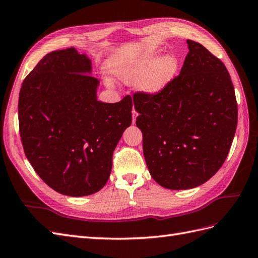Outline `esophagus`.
<instances>
[{
    "instance_id": "1",
    "label": "esophagus",
    "mask_w": 258,
    "mask_h": 258,
    "mask_svg": "<svg viewBox=\"0 0 258 258\" xmlns=\"http://www.w3.org/2000/svg\"><path fill=\"white\" fill-rule=\"evenodd\" d=\"M137 112L135 111V110H133V113H132V121H133V124L135 123V121H136V117H137Z\"/></svg>"
}]
</instances>
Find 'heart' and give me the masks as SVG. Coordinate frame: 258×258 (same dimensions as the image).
<instances>
[{"mask_svg": "<svg viewBox=\"0 0 258 258\" xmlns=\"http://www.w3.org/2000/svg\"><path fill=\"white\" fill-rule=\"evenodd\" d=\"M179 62L174 55H164L159 58L158 52H148L131 60L110 61L112 74L125 84L138 83V88L144 94L155 96L159 94L172 81Z\"/></svg>", "mask_w": 258, "mask_h": 258, "instance_id": "1", "label": "heart"}]
</instances>
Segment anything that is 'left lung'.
Wrapping results in <instances>:
<instances>
[{"instance_id":"left-lung-1","label":"left lung","mask_w":258,"mask_h":258,"mask_svg":"<svg viewBox=\"0 0 258 258\" xmlns=\"http://www.w3.org/2000/svg\"><path fill=\"white\" fill-rule=\"evenodd\" d=\"M187 44L179 76L159 94L133 97L149 173L162 187L175 190L200 186L217 173L237 124L227 68L201 43Z\"/></svg>"}]
</instances>
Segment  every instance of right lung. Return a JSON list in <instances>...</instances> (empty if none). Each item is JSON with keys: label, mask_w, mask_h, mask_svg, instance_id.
<instances>
[{"label": "right lung", "mask_w": 258, "mask_h": 258, "mask_svg": "<svg viewBox=\"0 0 258 258\" xmlns=\"http://www.w3.org/2000/svg\"><path fill=\"white\" fill-rule=\"evenodd\" d=\"M91 60L75 48L50 52L25 78L18 99L25 155L57 193L81 197L108 182L112 155L132 124L133 102L97 100Z\"/></svg>", "instance_id": "1"}]
</instances>
